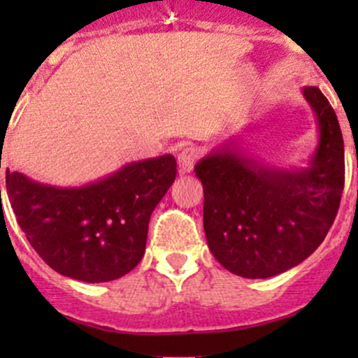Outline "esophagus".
Instances as JSON below:
<instances>
[{
    "label": "esophagus",
    "mask_w": 358,
    "mask_h": 358,
    "mask_svg": "<svg viewBox=\"0 0 358 358\" xmlns=\"http://www.w3.org/2000/svg\"><path fill=\"white\" fill-rule=\"evenodd\" d=\"M197 159H199V150L194 149V147H187V149H183L182 152L178 154L180 171L182 173L192 171V168H194V164L197 162Z\"/></svg>",
    "instance_id": "obj_1"
}]
</instances>
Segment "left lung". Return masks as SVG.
<instances>
[{"label":"left lung","instance_id":"1","mask_svg":"<svg viewBox=\"0 0 358 358\" xmlns=\"http://www.w3.org/2000/svg\"><path fill=\"white\" fill-rule=\"evenodd\" d=\"M303 99L315 115L319 142L306 166H273L230 136L194 171L204 189L209 251L229 272L266 279L299 265L333 225L343 185L345 147L333 107L317 86Z\"/></svg>","mask_w":358,"mask_h":358}]
</instances>
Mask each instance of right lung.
<instances>
[{
    "label": "right lung",
    "instance_id": "obj_1",
    "mask_svg": "<svg viewBox=\"0 0 358 358\" xmlns=\"http://www.w3.org/2000/svg\"><path fill=\"white\" fill-rule=\"evenodd\" d=\"M175 178V157L164 154L128 162L79 187L6 171V194L29 244L46 265L83 282H109L143 258L150 215Z\"/></svg>",
    "mask_w": 358,
    "mask_h": 358
}]
</instances>
